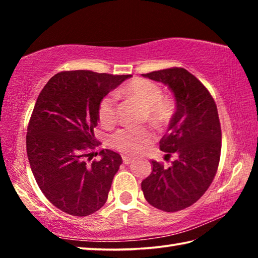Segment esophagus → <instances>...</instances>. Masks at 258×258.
<instances>
[{
  "instance_id": "esophagus-1",
  "label": "esophagus",
  "mask_w": 258,
  "mask_h": 258,
  "mask_svg": "<svg viewBox=\"0 0 258 258\" xmlns=\"http://www.w3.org/2000/svg\"><path fill=\"white\" fill-rule=\"evenodd\" d=\"M123 161L125 165H128L133 161V158H131V157H127V156H123Z\"/></svg>"
}]
</instances>
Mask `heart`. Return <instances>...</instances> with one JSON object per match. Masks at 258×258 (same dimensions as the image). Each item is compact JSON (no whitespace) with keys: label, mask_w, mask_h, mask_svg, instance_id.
I'll list each match as a JSON object with an SVG mask.
<instances>
[{"label":"heart","mask_w":258,"mask_h":258,"mask_svg":"<svg viewBox=\"0 0 258 258\" xmlns=\"http://www.w3.org/2000/svg\"><path fill=\"white\" fill-rule=\"evenodd\" d=\"M119 94L133 99L141 104L148 121L156 127H161L171 119L173 113L172 100L164 97L163 90L147 78H134L119 90ZM99 120L104 127L115 125L118 119V107L115 94H107L98 106ZM154 133L147 127H124L117 131L110 139V146L125 155H138L150 145Z\"/></svg>","instance_id":"1"}]
</instances>
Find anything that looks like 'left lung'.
Masks as SVG:
<instances>
[{
	"label": "left lung",
	"mask_w": 258,
	"mask_h": 258,
	"mask_svg": "<svg viewBox=\"0 0 258 258\" xmlns=\"http://www.w3.org/2000/svg\"><path fill=\"white\" fill-rule=\"evenodd\" d=\"M142 75L167 84L176 99V111L159 142L165 159L176 158L169 167L152 160V172L141 183L143 195L160 211H182L202 198L216 175L222 148L216 103L206 86L184 68Z\"/></svg>",
	"instance_id": "obj_1"
}]
</instances>
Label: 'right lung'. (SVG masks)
<instances>
[{"label": "right lung", "mask_w": 258, "mask_h": 258, "mask_svg": "<svg viewBox=\"0 0 258 258\" xmlns=\"http://www.w3.org/2000/svg\"><path fill=\"white\" fill-rule=\"evenodd\" d=\"M128 77L60 72L36 100L26 137L29 165L46 199L69 215H91L107 202L123 160L108 149L100 151L101 159L92 160L89 151L100 146L94 137L100 100Z\"/></svg>", "instance_id": "right-lung-1"}]
</instances>
